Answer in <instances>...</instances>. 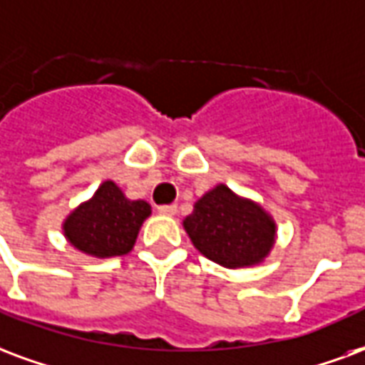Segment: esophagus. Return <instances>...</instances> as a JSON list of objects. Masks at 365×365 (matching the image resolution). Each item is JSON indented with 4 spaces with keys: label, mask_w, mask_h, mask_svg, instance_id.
I'll use <instances>...</instances> for the list:
<instances>
[{
    "label": "esophagus",
    "mask_w": 365,
    "mask_h": 365,
    "mask_svg": "<svg viewBox=\"0 0 365 365\" xmlns=\"http://www.w3.org/2000/svg\"><path fill=\"white\" fill-rule=\"evenodd\" d=\"M175 210H178V205H160L158 207L160 215H175Z\"/></svg>",
    "instance_id": "34e87169"
}]
</instances>
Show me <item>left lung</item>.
<instances>
[{"label": "left lung", "mask_w": 365, "mask_h": 365, "mask_svg": "<svg viewBox=\"0 0 365 365\" xmlns=\"http://www.w3.org/2000/svg\"><path fill=\"white\" fill-rule=\"evenodd\" d=\"M183 228L205 257L226 269L261 263L277 234L274 220L265 210L222 183L197 201Z\"/></svg>", "instance_id": "left-lung-1"}]
</instances>
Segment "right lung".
Here are the masks:
<instances>
[{
    "instance_id": "obj_1",
    "label": "right lung",
    "mask_w": 365,
    "mask_h": 365,
    "mask_svg": "<svg viewBox=\"0 0 365 365\" xmlns=\"http://www.w3.org/2000/svg\"><path fill=\"white\" fill-rule=\"evenodd\" d=\"M148 215L150 205L147 201H129L114 182H104L93 199L67 217L63 232L69 244L86 255L115 257L131 251Z\"/></svg>"
}]
</instances>
